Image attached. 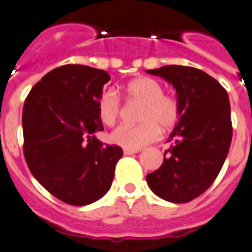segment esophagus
Here are the masks:
<instances>
[{"label": "esophagus", "mask_w": 252, "mask_h": 252, "mask_svg": "<svg viewBox=\"0 0 252 252\" xmlns=\"http://www.w3.org/2000/svg\"><path fill=\"white\" fill-rule=\"evenodd\" d=\"M139 150H129V149H124V155H133V154H137Z\"/></svg>", "instance_id": "1"}]
</instances>
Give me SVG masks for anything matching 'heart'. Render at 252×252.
Instances as JSON below:
<instances>
[{
  "label": "heart",
  "mask_w": 252,
  "mask_h": 252,
  "mask_svg": "<svg viewBox=\"0 0 252 252\" xmlns=\"http://www.w3.org/2000/svg\"><path fill=\"white\" fill-rule=\"evenodd\" d=\"M126 96L129 100L143 102L138 126H118L111 133V141L124 149L141 150L155 142L161 136L162 129H170L181 118V103L174 96L164 94V87L152 78H138L126 87ZM122 103L115 91L109 90L101 94L97 111L101 122L114 126L119 118Z\"/></svg>",
  "instance_id": "heart-1"
}]
</instances>
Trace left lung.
<instances>
[{
  "label": "left lung",
  "mask_w": 252,
  "mask_h": 252,
  "mask_svg": "<svg viewBox=\"0 0 252 252\" xmlns=\"http://www.w3.org/2000/svg\"><path fill=\"white\" fill-rule=\"evenodd\" d=\"M165 79L175 90L181 118L168 141L161 166L146 181L151 191L174 204L188 202L204 193L223 166L230 142L232 122L227 91L205 71L168 65L146 70Z\"/></svg>",
  "instance_id": "1"
}]
</instances>
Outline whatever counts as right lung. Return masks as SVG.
<instances>
[{"label":"right lung","mask_w":252,"mask_h":252,"mask_svg":"<svg viewBox=\"0 0 252 252\" xmlns=\"http://www.w3.org/2000/svg\"><path fill=\"white\" fill-rule=\"evenodd\" d=\"M110 80L105 70L64 65L35 84L23 107L24 156L51 194L75 206L92 204L111 187L119 146H103L97 103Z\"/></svg>","instance_id":"add662e5"}]
</instances>
